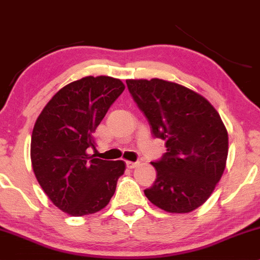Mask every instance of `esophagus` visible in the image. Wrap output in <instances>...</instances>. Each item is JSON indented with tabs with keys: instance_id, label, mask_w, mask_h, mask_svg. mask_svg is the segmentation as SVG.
<instances>
[{
	"instance_id": "esophagus-1",
	"label": "esophagus",
	"mask_w": 260,
	"mask_h": 260,
	"mask_svg": "<svg viewBox=\"0 0 260 260\" xmlns=\"http://www.w3.org/2000/svg\"><path fill=\"white\" fill-rule=\"evenodd\" d=\"M126 165L128 169H136L139 165V162H133V161H126Z\"/></svg>"
}]
</instances>
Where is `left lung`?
<instances>
[{
    "label": "left lung",
    "mask_w": 260,
    "mask_h": 260,
    "mask_svg": "<svg viewBox=\"0 0 260 260\" xmlns=\"http://www.w3.org/2000/svg\"><path fill=\"white\" fill-rule=\"evenodd\" d=\"M128 90L168 151L151 165L157 176L144 194L172 214L190 213L208 201L226 166L228 129L219 112L194 90L159 78L127 79Z\"/></svg>",
    "instance_id": "8db88e82"
}]
</instances>
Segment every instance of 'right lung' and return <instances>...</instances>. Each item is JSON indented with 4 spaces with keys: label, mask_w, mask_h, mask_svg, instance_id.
I'll return each mask as SVG.
<instances>
[{
    "label": "right lung",
    "mask_w": 260,
    "mask_h": 260,
    "mask_svg": "<svg viewBox=\"0 0 260 260\" xmlns=\"http://www.w3.org/2000/svg\"><path fill=\"white\" fill-rule=\"evenodd\" d=\"M124 90L122 80L84 77L56 92L35 122L30 159L50 201L71 216L89 215L109 204L124 161L96 159L94 134L107 110Z\"/></svg>",
    "instance_id": "1"
}]
</instances>
